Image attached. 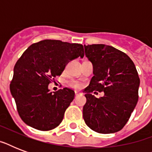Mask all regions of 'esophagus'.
I'll return each mask as SVG.
<instances>
[{"mask_svg": "<svg viewBox=\"0 0 152 152\" xmlns=\"http://www.w3.org/2000/svg\"><path fill=\"white\" fill-rule=\"evenodd\" d=\"M82 95V94H81L80 91H75V95H76V96H78V95Z\"/></svg>", "mask_w": 152, "mask_h": 152, "instance_id": "obj_1", "label": "esophagus"}]
</instances>
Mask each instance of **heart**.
Returning a JSON list of instances; mask_svg holds the SVG:
<instances>
[{
  "label": "heart",
  "instance_id": "obj_1",
  "mask_svg": "<svg viewBox=\"0 0 152 152\" xmlns=\"http://www.w3.org/2000/svg\"><path fill=\"white\" fill-rule=\"evenodd\" d=\"M71 85L76 88H79L80 87V84L77 83V82H72V83H71Z\"/></svg>",
  "mask_w": 152,
  "mask_h": 152
}]
</instances>
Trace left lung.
<instances>
[{
    "label": "left lung",
    "mask_w": 152,
    "mask_h": 152,
    "mask_svg": "<svg viewBox=\"0 0 152 152\" xmlns=\"http://www.w3.org/2000/svg\"><path fill=\"white\" fill-rule=\"evenodd\" d=\"M85 55L93 65V76L86 88L83 117L86 125L99 133L120 131L138 102L140 78L136 66L125 53L104 44L84 45ZM103 91L98 99L91 93Z\"/></svg>",
    "instance_id": "1"
}]
</instances>
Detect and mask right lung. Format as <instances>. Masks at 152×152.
<instances>
[{"instance_id": "right-lung-1", "label": "right lung", "mask_w": 152, "mask_h": 152, "mask_svg": "<svg viewBox=\"0 0 152 152\" xmlns=\"http://www.w3.org/2000/svg\"><path fill=\"white\" fill-rule=\"evenodd\" d=\"M83 56V45L51 39L32 44L24 51L14 67L10 91L25 124L41 131L61 124L75 92L64 88L52 93L49 83L61 76L69 61Z\"/></svg>"}]
</instances>
